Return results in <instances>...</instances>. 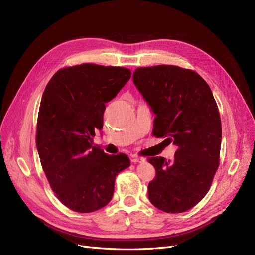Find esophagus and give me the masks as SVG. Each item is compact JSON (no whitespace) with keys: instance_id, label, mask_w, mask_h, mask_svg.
<instances>
[{"instance_id":"34e87169","label":"esophagus","mask_w":255,"mask_h":255,"mask_svg":"<svg viewBox=\"0 0 255 255\" xmlns=\"http://www.w3.org/2000/svg\"><path fill=\"white\" fill-rule=\"evenodd\" d=\"M130 161L133 163H138V162H143L144 158H141V157H137V156H133L130 159Z\"/></svg>"}]
</instances>
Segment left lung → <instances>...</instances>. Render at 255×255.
Listing matches in <instances>:
<instances>
[{
	"label": "left lung",
	"instance_id": "8db88e82",
	"mask_svg": "<svg viewBox=\"0 0 255 255\" xmlns=\"http://www.w3.org/2000/svg\"><path fill=\"white\" fill-rule=\"evenodd\" d=\"M133 80L156 114L152 135L178 146L171 161L148 158L156 169L148 199L162 211L184 212L206 196L220 164L218 105L206 81L189 69L137 68Z\"/></svg>",
	"mask_w": 255,
	"mask_h": 255
}]
</instances>
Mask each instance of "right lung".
<instances>
[{"mask_svg":"<svg viewBox=\"0 0 255 255\" xmlns=\"http://www.w3.org/2000/svg\"><path fill=\"white\" fill-rule=\"evenodd\" d=\"M131 75L124 67L83 64L58 70L40 101L36 147L57 199L69 209L87 213L105 207L115 178L130 164L127 155H107L93 146L104 126L106 103Z\"/></svg>","mask_w":255,"mask_h":255,"instance_id":"add662e5","label":"right lung"}]
</instances>
